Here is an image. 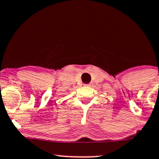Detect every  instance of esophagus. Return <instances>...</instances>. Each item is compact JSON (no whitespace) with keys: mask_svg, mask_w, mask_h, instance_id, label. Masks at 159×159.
Here are the masks:
<instances>
[{"mask_svg":"<svg viewBox=\"0 0 159 159\" xmlns=\"http://www.w3.org/2000/svg\"><path fill=\"white\" fill-rule=\"evenodd\" d=\"M85 86H87V87H90L91 84H85Z\"/></svg>","mask_w":159,"mask_h":159,"instance_id":"esophagus-1","label":"esophagus"}]
</instances>
